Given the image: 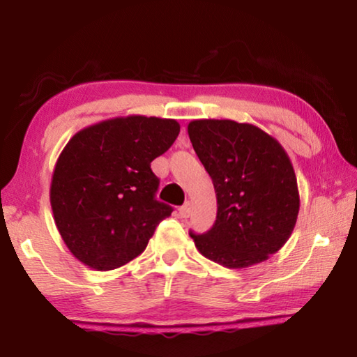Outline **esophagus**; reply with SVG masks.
Returning a JSON list of instances; mask_svg holds the SVG:
<instances>
[{
	"label": "esophagus",
	"mask_w": 357,
	"mask_h": 357,
	"mask_svg": "<svg viewBox=\"0 0 357 357\" xmlns=\"http://www.w3.org/2000/svg\"><path fill=\"white\" fill-rule=\"evenodd\" d=\"M178 211H179V215L183 217V219H187V217L190 215V203L189 202L184 203L183 206H181Z\"/></svg>",
	"instance_id": "34e87169"
}]
</instances>
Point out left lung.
Returning <instances> with one entry per match:
<instances>
[{
    "instance_id": "left-lung-1",
    "label": "left lung",
    "mask_w": 357,
    "mask_h": 357,
    "mask_svg": "<svg viewBox=\"0 0 357 357\" xmlns=\"http://www.w3.org/2000/svg\"><path fill=\"white\" fill-rule=\"evenodd\" d=\"M187 132L217 197L213 228L189 233L197 249L233 269L268 259L291 236L299 213L285 149L257 126L231 119H197Z\"/></svg>"
}]
</instances>
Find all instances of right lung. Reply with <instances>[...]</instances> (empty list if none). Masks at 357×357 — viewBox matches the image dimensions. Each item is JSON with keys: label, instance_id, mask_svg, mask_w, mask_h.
I'll return each mask as SVG.
<instances>
[{"label": "right lung", "instance_id": "obj_1", "mask_svg": "<svg viewBox=\"0 0 357 357\" xmlns=\"http://www.w3.org/2000/svg\"><path fill=\"white\" fill-rule=\"evenodd\" d=\"M179 134L174 119L114 118L70 138L53 172L50 203L59 234L78 261L116 269L146 249L173 208L155 200L151 162Z\"/></svg>", "mask_w": 357, "mask_h": 357}]
</instances>
